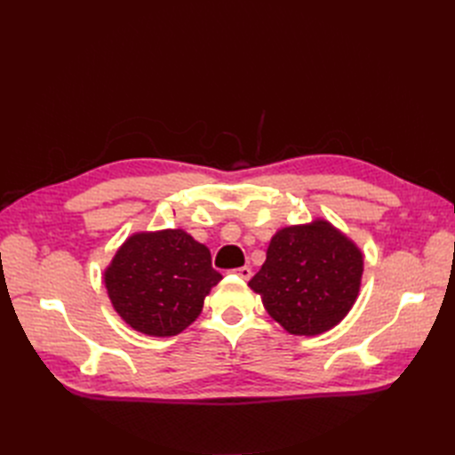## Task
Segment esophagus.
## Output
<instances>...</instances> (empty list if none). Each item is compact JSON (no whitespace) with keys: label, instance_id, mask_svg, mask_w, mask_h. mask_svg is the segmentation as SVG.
Masks as SVG:
<instances>
[{"label":"esophagus","instance_id":"esophagus-1","mask_svg":"<svg viewBox=\"0 0 455 455\" xmlns=\"http://www.w3.org/2000/svg\"><path fill=\"white\" fill-rule=\"evenodd\" d=\"M233 273L239 275V277H241V279H244V281H249V279L252 277V269H251L249 266H243V267L233 269Z\"/></svg>","mask_w":455,"mask_h":455}]
</instances>
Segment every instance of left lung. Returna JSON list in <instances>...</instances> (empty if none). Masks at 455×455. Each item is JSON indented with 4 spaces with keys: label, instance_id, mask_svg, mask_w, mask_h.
Returning <instances> with one entry per match:
<instances>
[{
    "label": "left lung",
    "instance_id": "8db88e82",
    "mask_svg": "<svg viewBox=\"0 0 455 455\" xmlns=\"http://www.w3.org/2000/svg\"><path fill=\"white\" fill-rule=\"evenodd\" d=\"M361 277V251L332 224L315 220L275 233L249 286L288 332L316 336L349 313Z\"/></svg>",
    "mask_w": 455,
    "mask_h": 455
}]
</instances>
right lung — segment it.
<instances>
[{
    "label": "right lung",
    "mask_w": 455,
    "mask_h": 455,
    "mask_svg": "<svg viewBox=\"0 0 455 455\" xmlns=\"http://www.w3.org/2000/svg\"><path fill=\"white\" fill-rule=\"evenodd\" d=\"M211 251L182 229L136 233L106 269V288L123 321L148 336H176L194 323L220 283Z\"/></svg>",
    "instance_id": "add662e5"
}]
</instances>
